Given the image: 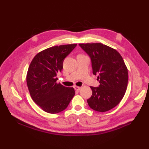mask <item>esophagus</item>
<instances>
[{
    "mask_svg": "<svg viewBox=\"0 0 149 149\" xmlns=\"http://www.w3.org/2000/svg\"><path fill=\"white\" fill-rule=\"evenodd\" d=\"M74 89H75V90H76V91H79V90H81V87L77 86H74Z\"/></svg>",
    "mask_w": 149,
    "mask_h": 149,
    "instance_id": "34e87169",
    "label": "esophagus"
}]
</instances>
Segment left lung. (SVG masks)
I'll list each match as a JSON object with an SVG mask.
<instances>
[{"label": "left lung", "instance_id": "8db88e82", "mask_svg": "<svg viewBox=\"0 0 149 149\" xmlns=\"http://www.w3.org/2000/svg\"><path fill=\"white\" fill-rule=\"evenodd\" d=\"M90 56L93 74L98 75L99 87L90 86L92 95L87 100L91 109L105 112L116 106L127 90L128 71L121 55L102 43H80Z\"/></svg>", "mask_w": 149, "mask_h": 149}]
</instances>
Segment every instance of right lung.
<instances>
[{
    "label": "right lung",
    "instance_id": "obj_1",
    "mask_svg": "<svg viewBox=\"0 0 149 149\" xmlns=\"http://www.w3.org/2000/svg\"><path fill=\"white\" fill-rule=\"evenodd\" d=\"M77 44L50 47L34 56L28 68L27 84L31 97L44 111L55 114L65 110L75 95L73 88L57 83V74L65 58Z\"/></svg>",
    "mask_w": 149,
    "mask_h": 149
}]
</instances>
